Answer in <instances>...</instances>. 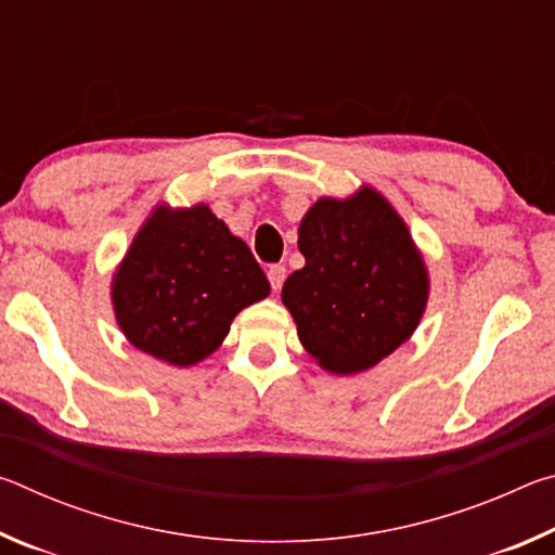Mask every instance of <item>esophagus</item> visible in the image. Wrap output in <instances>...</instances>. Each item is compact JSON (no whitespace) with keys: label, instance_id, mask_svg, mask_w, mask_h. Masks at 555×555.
Masks as SVG:
<instances>
[{"label":"esophagus","instance_id":"34e87169","mask_svg":"<svg viewBox=\"0 0 555 555\" xmlns=\"http://www.w3.org/2000/svg\"><path fill=\"white\" fill-rule=\"evenodd\" d=\"M267 276H269V284L274 291H279L281 286H284V279H286V267L284 264H271L267 269Z\"/></svg>","mask_w":555,"mask_h":555}]
</instances>
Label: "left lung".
Here are the masks:
<instances>
[{"label":"left lung","instance_id":"1","mask_svg":"<svg viewBox=\"0 0 555 555\" xmlns=\"http://www.w3.org/2000/svg\"><path fill=\"white\" fill-rule=\"evenodd\" d=\"M298 249L306 267L281 298L325 370H370L416 331L428 298L424 259L377 191L318 201L300 222Z\"/></svg>","mask_w":555,"mask_h":555}]
</instances>
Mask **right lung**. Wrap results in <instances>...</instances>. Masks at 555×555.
Segmentation results:
<instances>
[{
  "mask_svg": "<svg viewBox=\"0 0 555 555\" xmlns=\"http://www.w3.org/2000/svg\"><path fill=\"white\" fill-rule=\"evenodd\" d=\"M269 296L247 244L205 205L158 208L117 269L112 300L129 343L176 367L201 362L244 306Z\"/></svg>",
  "mask_w": 555,
  "mask_h": 555,
  "instance_id": "right-lung-1",
  "label": "right lung"
}]
</instances>
